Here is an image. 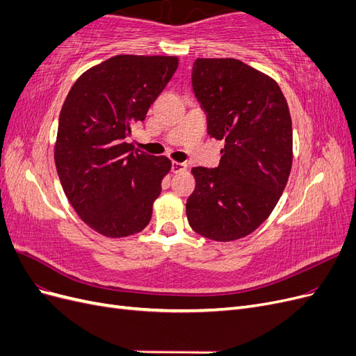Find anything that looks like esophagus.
<instances>
[{
  "mask_svg": "<svg viewBox=\"0 0 356 356\" xmlns=\"http://www.w3.org/2000/svg\"><path fill=\"white\" fill-rule=\"evenodd\" d=\"M187 169V163H182V161H174L172 163V172L174 174H179V172H184Z\"/></svg>",
  "mask_w": 356,
  "mask_h": 356,
  "instance_id": "esophagus-1",
  "label": "esophagus"
}]
</instances>
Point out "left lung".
<instances>
[{
  "mask_svg": "<svg viewBox=\"0 0 356 356\" xmlns=\"http://www.w3.org/2000/svg\"><path fill=\"white\" fill-rule=\"evenodd\" d=\"M193 92L208 135L224 139L218 168H193L191 229L230 242L263 224L282 196L293 165V123L276 81L238 59H196Z\"/></svg>",
  "mask_w": 356,
  "mask_h": 356,
  "instance_id": "left-lung-1",
  "label": "left lung"
}]
</instances>
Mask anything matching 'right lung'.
Listing matches in <instances>:
<instances>
[{"instance_id": "1", "label": "right lung", "mask_w": 356, "mask_h": 356, "mask_svg": "<svg viewBox=\"0 0 356 356\" xmlns=\"http://www.w3.org/2000/svg\"><path fill=\"white\" fill-rule=\"evenodd\" d=\"M178 68L175 56L118 55L86 71L60 110L55 163L79 217L106 238L144 230L170 160L127 144Z\"/></svg>"}]
</instances>
